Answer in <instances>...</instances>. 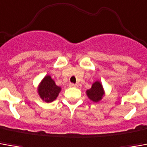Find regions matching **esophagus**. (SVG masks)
Segmentation results:
<instances>
[{
	"label": "esophagus",
	"instance_id": "obj_1",
	"mask_svg": "<svg viewBox=\"0 0 147 147\" xmlns=\"http://www.w3.org/2000/svg\"><path fill=\"white\" fill-rule=\"evenodd\" d=\"M69 86H70L71 88H76V87H77V85H76V84H71H71H69Z\"/></svg>",
	"mask_w": 147,
	"mask_h": 147
}]
</instances>
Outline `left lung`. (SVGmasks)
<instances>
[{"instance_id": "left-lung-1", "label": "left lung", "mask_w": 147, "mask_h": 147, "mask_svg": "<svg viewBox=\"0 0 147 147\" xmlns=\"http://www.w3.org/2000/svg\"><path fill=\"white\" fill-rule=\"evenodd\" d=\"M87 95L88 98L94 102H98L99 100H101L104 95V91L100 82L96 81L92 84L91 88L87 91Z\"/></svg>"}]
</instances>
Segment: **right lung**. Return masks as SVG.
Returning <instances> with one entry per match:
<instances>
[{"label": "right lung", "mask_w": 147, "mask_h": 147, "mask_svg": "<svg viewBox=\"0 0 147 147\" xmlns=\"http://www.w3.org/2000/svg\"><path fill=\"white\" fill-rule=\"evenodd\" d=\"M60 90L61 88L56 85L51 76H47L40 84L38 93L44 101L49 102L54 101L57 98Z\"/></svg>", "instance_id": "right-lung-1"}]
</instances>
